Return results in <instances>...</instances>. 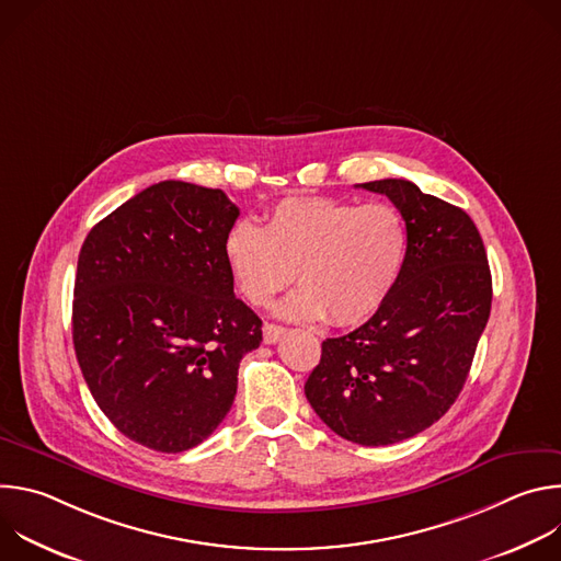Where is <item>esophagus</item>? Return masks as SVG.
I'll list each match as a JSON object with an SVG mask.
<instances>
[{
  "label": "esophagus",
  "mask_w": 561,
  "mask_h": 561,
  "mask_svg": "<svg viewBox=\"0 0 561 561\" xmlns=\"http://www.w3.org/2000/svg\"><path fill=\"white\" fill-rule=\"evenodd\" d=\"M262 331H264V344H277L286 335V329L277 324H264Z\"/></svg>",
  "instance_id": "1"
}]
</instances>
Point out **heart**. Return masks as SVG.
<instances>
[{
	"label": "heart",
	"instance_id": "b5f03b06",
	"mask_svg": "<svg viewBox=\"0 0 561 561\" xmlns=\"http://www.w3.org/2000/svg\"><path fill=\"white\" fill-rule=\"evenodd\" d=\"M407 253V221L386 202L286 197L266 226L239 219L224 237V262L249 304L266 306L297 275L301 286L277 312L299 322L329 317L333 327L370 319L390 297Z\"/></svg>",
	"mask_w": 561,
	"mask_h": 561
}]
</instances>
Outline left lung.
Returning <instances> with one entry per match:
<instances>
[{
	"label": "left lung",
	"instance_id": "1",
	"mask_svg": "<svg viewBox=\"0 0 561 561\" xmlns=\"http://www.w3.org/2000/svg\"><path fill=\"white\" fill-rule=\"evenodd\" d=\"M359 186L402 213L407 262L366 324L322 342L304 392L340 437L388 446L426 431L455 404L489 322L493 279L482 237L461 208L409 180Z\"/></svg>",
	"mask_w": 561,
	"mask_h": 561
}]
</instances>
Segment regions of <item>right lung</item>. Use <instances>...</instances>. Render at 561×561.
I'll list each match as a JSON object with an SVG mask.
<instances>
[{"label":"right lung","mask_w":561,"mask_h":561,"mask_svg":"<svg viewBox=\"0 0 561 561\" xmlns=\"http://www.w3.org/2000/svg\"><path fill=\"white\" fill-rule=\"evenodd\" d=\"M239 208L219 188L159 182L84 239L72 299L75 355L102 413L128 439L182 453L226 417L262 319L232 293L224 237Z\"/></svg>","instance_id":"1"}]
</instances>
